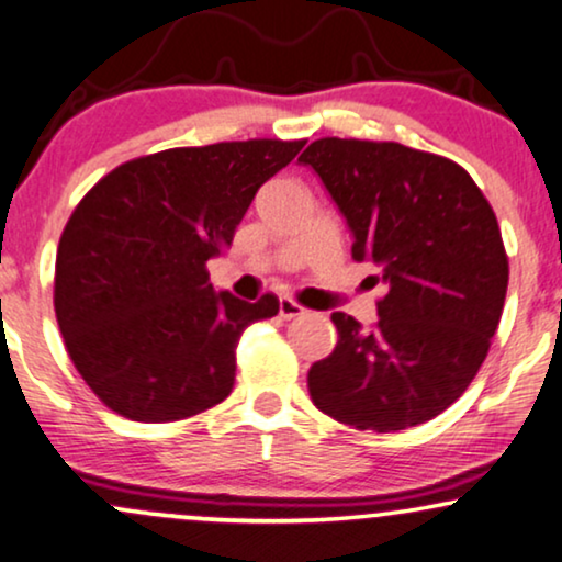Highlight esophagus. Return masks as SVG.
Segmentation results:
<instances>
[{
  "mask_svg": "<svg viewBox=\"0 0 562 562\" xmlns=\"http://www.w3.org/2000/svg\"><path fill=\"white\" fill-rule=\"evenodd\" d=\"M305 314V308L303 305H297L293 297H280V316L285 318V322H290V318H295V316H303Z\"/></svg>",
  "mask_w": 562,
  "mask_h": 562,
  "instance_id": "34e87169",
  "label": "esophagus"
}]
</instances>
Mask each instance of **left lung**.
<instances>
[{
  "instance_id": "obj_1",
  "label": "left lung",
  "mask_w": 562,
  "mask_h": 562,
  "mask_svg": "<svg viewBox=\"0 0 562 562\" xmlns=\"http://www.w3.org/2000/svg\"><path fill=\"white\" fill-rule=\"evenodd\" d=\"M297 162L345 217L352 259L389 288L373 329L331 314L339 339L311 366V400L358 430L432 420L477 375L503 314L508 257L493 207L457 162L400 142L324 137Z\"/></svg>"
}]
</instances>
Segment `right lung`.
<instances>
[{"label":"right lung","mask_w":562,"mask_h":562,"mask_svg":"<svg viewBox=\"0 0 562 562\" xmlns=\"http://www.w3.org/2000/svg\"><path fill=\"white\" fill-rule=\"evenodd\" d=\"M303 145L162 150L113 168L77 204L56 248L54 308L69 358L105 407L173 423L231 394L240 334L277 316L280 301L215 290L207 261Z\"/></svg>","instance_id":"add662e5"}]
</instances>
